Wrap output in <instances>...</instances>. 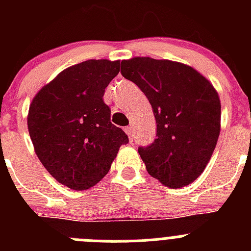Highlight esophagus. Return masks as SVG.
<instances>
[{"instance_id": "34e87169", "label": "esophagus", "mask_w": 251, "mask_h": 251, "mask_svg": "<svg viewBox=\"0 0 251 251\" xmlns=\"http://www.w3.org/2000/svg\"><path fill=\"white\" fill-rule=\"evenodd\" d=\"M124 130H126V133H127L128 138H129L130 141H132V139H133V129H132V128H130V127H127V128H126V129H124Z\"/></svg>"}]
</instances>
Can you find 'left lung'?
Here are the masks:
<instances>
[{"label":"left lung","mask_w":251,"mask_h":251,"mask_svg":"<svg viewBox=\"0 0 251 251\" xmlns=\"http://www.w3.org/2000/svg\"><path fill=\"white\" fill-rule=\"evenodd\" d=\"M121 73L152 105L157 138L138 153L147 172L170 188L190 185L216 147L221 104L212 84L191 66L171 60H122Z\"/></svg>","instance_id":"1"}]
</instances>
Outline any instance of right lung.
Wrapping results in <instances>:
<instances>
[{
	"label": "right lung",
	"mask_w": 251,
	"mask_h": 251,
	"mask_svg": "<svg viewBox=\"0 0 251 251\" xmlns=\"http://www.w3.org/2000/svg\"><path fill=\"white\" fill-rule=\"evenodd\" d=\"M121 61L86 60L44 85L28 108L27 127L35 153L49 174L66 187H93L110 170L127 134L110 123L103 100Z\"/></svg>",
	"instance_id": "add662e5"
}]
</instances>
